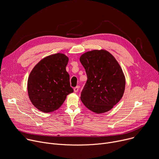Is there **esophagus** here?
<instances>
[{
	"label": "esophagus",
	"instance_id": "esophagus-1",
	"mask_svg": "<svg viewBox=\"0 0 159 159\" xmlns=\"http://www.w3.org/2000/svg\"><path fill=\"white\" fill-rule=\"evenodd\" d=\"M79 86H76L75 88H74V92L75 93H77L79 91Z\"/></svg>",
	"mask_w": 159,
	"mask_h": 159
}]
</instances>
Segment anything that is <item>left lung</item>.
<instances>
[{"label": "left lung", "mask_w": 159, "mask_h": 159, "mask_svg": "<svg viewBox=\"0 0 159 159\" xmlns=\"http://www.w3.org/2000/svg\"><path fill=\"white\" fill-rule=\"evenodd\" d=\"M88 80L80 99L89 110L96 113L110 110L123 96L125 78L114 56L105 49L88 51L80 57Z\"/></svg>", "instance_id": "1"}]
</instances>
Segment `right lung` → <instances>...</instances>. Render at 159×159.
<instances>
[{"label": "right lung", "instance_id": "right-lung-1", "mask_svg": "<svg viewBox=\"0 0 159 159\" xmlns=\"http://www.w3.org/2000/svg\"><path fill=\"white\" fill-rule=\"evenodd\" d=\"M68 57L63 53L49 55L32 69L28 79L30 102L39 110L49 113L58 109L68 94L73 93L66 70Z\"/></svg>", "mask_w": 159, "mask_h": 159}]
</instances>
